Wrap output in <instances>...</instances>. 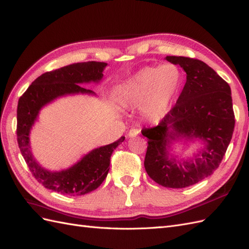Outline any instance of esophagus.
<instances>
[{"mask_svg":"<svg viewBox=\"0 0 249 249\" xmlns=\"http://www.w3.org/2000/svg\"><path fill=\"white\" fill-rule=\"evenodd\" d=\"M139 133H140V130H139V129H137V128H131V129L129 130V132H128V137H129V138H136Z\"/></svg>","mask_w":249,"mask_h":249,"instance_id":"1","label":"esophagus"}]
</instances>
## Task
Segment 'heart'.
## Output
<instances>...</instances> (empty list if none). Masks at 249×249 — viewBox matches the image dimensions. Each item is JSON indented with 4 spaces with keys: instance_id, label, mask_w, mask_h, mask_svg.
Listing matches in <instances>:
<instances>
[{
    "instance_id": "obj_1",
    "label": "heart",
    "mask_w": 249,
    "mask_h": 249,
    "mask_svg": "<svg viewBox=\"0 0 249 249\" xmlns=\"http://www.w3.org/2000/svg\"><path fill=\"white\" fill-rule=\"evenodd\" d=\"M182 82V73L176 65L146 67L120 84L118 95L126 107H141L143 118L156 123L171 109Z\"/></svg>"
}]
</instances>
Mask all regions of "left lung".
<instances>
[{
  "label": "left lung",
  "mask_w": 249,
  "mask_h": 249,
  "mask_svg": "<svg viewBox=\"0 0 249 249\" xmlns=\"http://www.w3.org/2000/svg\"><path fill=\"white\" fill-rule=\"evenodd\" d=\"M179 65L187 81L174 107L152 128L144 129L148 147L144 166L155 182L181 189L201 181L219 167L235 128L231 91L214 70L201 60L167 56ZM177 140H200L204 146L192 159L177 160L168 153Z\"/></svg>",
  "instance_id": "left-lung-1"
}]
</instances>
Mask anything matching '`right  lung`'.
Instances as JSON below:
<instances>
[{
	"label": "right lung",
	"mask_w": 249,
	"mask_h": 249,
	"mask_svg": "<svg viewBox=\"0 0 249 249\" xmlns=\"http://www.w3.org/2000/svg\"><path fill=\"white\" fill-rule=\"evenodd\" d=\"M106 66L105 62L88 61L47 72L36 78L19 98L17 111L19 150L33 176L49 190L70 196H80L96 190L107 176L113 150L125 140V137H121L109 145L93 149L75 165L61 171H50L41 167L31 151L29 136L40 109L63 96L96 95L81 85L100 82Z\"/></svg>",
	"instance_id": "add662e5"
}]
</instances>
